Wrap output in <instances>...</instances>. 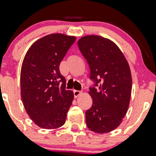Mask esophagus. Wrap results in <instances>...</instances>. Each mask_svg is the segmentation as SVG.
Here are the masks:
<instances>
[{
  "instance_id": "obj_1",
  "label": "esophagus",
  "mask_w": 156,
  "mask_h": 156,
  "mask_svg": "<svg viewBox=\"0 0 156 156\" xmlns=\"http://www.w3.org/2000/svg\"><path fill=\"white\" fill-rule=\"evenodd\" d=\"M81 94H82V91H78V90H73V96H74V97H78L80 96Z\"/></svg>"
}]
</instances>
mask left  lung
Wrapping results in <instances>:
<instances>
[{
  "label": "left lung",
  "instance_id": "obj_1",
  "mask_svg": "<svg viewBox=\"0 0 156 156\" xmlns=\"http://www.w3.org/2000/svg\"><path fill=\"white\" fill-rule=\"evenodd\" d=\"M78 48L90 68L89 87L92 105L86 111L87 128L106 133L120 125L128 111L132 76L127 59L115 42L103 37L88 35L78 41Z\"/></svg>",
  "mask_w": 156,
  "mask_h": 156
}]
</instances>
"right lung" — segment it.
I'll list each match as a JSON object with an SVG mask.
<instances>
[{
  "label": "right lung",
  "mask_w": 156,
  "mask_h": 156,
  "mask_svg": "<svg viewBox=\"0 0 156 156\" xmlns=\"http://www.w3.org/2000/svg\"><path fill=\"white\" fill-rule=\"evenodd\" d=\"M76 37L54 33L41 37L26 53L20 73L21 98L27 114L41 128L55 129L65 124L73 100L65 90L59 64Z\"/></svg>",
  "instance_id": "add662e5"
}]
</instances>
